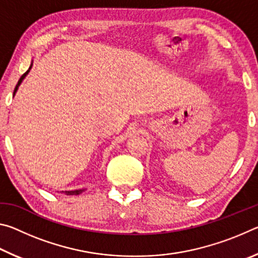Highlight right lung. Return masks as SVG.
Here are the masks:
<instances>
[{
  "label": "right lung",
  "mask_w": 258,
  "mask_h": 258,
  "mask_svg": "<svg viewBox=\"0 0 258 258\" xmlns=\"http://www.w3.org/2000/svg\"><path fill=\"white\" fill-rule=\"evenodd\" d=\"M30 68H32V64H30V67H29V69H28V71L27 72H26L25 74H23V75H21V77L19 78V81H18V83H17V85H16V87H15V92H14V95H15V93L17 92V90H18V86L20 85V83L21 82H23V80H24V78L26 77V75H27V74H28V72L30 71ZM83 191H84V190H73V191H62V192H64V194H66V195H69V196H73V195H80V194H82V192Z\"/></svg>",
  "instance_id": "add662e5"
}]
</instances>
